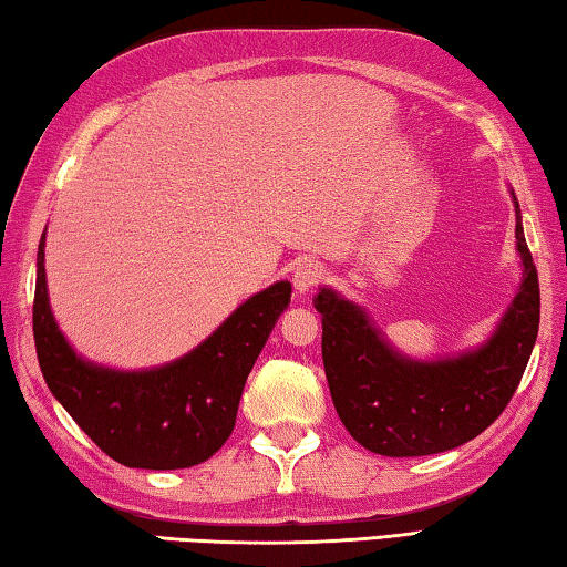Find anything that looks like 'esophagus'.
<instances>
[{
    "instance_id": "1",
    "label": "esophagus",
    "mask_w": 567,
    "mask_h": 567,
    "mask_svg": "<svg viewBox=\"0 0 567 567\" xmlns=\"http://www.w3.org/2000/svg\"><path fill=\"white\" fill-rule=\"evenodd\" d=\"M323 278V266L317 261H301L299 266L293 268V286L296 291H311L313 286H319Z\"/></svg>"
}]
</instances>
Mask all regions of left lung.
Returning a JSON list of instances; mask_svg holds the SVG:
<instances>
[{"mask_svg":"<svg viewBox=\"0 0 567 567\" xmlns=\"http://www.w3.org/2000/svg\"><path fill=\"white\" fill-rule=\"evenodd\" d=\"M517 208L523 284L485 347L454 359H404L357 303L321 289V357L329 392L351 437L384 457H422L485 432L513 399L540 327V284Z\"/></svg>","mask_w":567,"mask_h":567,"instance_id":"obj_1","label":"left lung"}]
</instances>
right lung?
<instances>
[{
	"mask_svg": "<svg viewBox=\"0 0 567 567\" xmlns=\"http://www.w3.org/2000/svg\"><path fill=\"white\" fill-rule=\"evenodd\" d=\"M291 284L250 296L198 349L151 371L82 361L54 323L37 250L32 331L44 382L97 447L125 467L183 470L213 457L236 426L238 402Z\"/></svg>",
	"mask_w": 567,
	"mask_h": 567,
	"instance_id": "right-lung-1",
	"label": "right lung"
}]
</instances>
